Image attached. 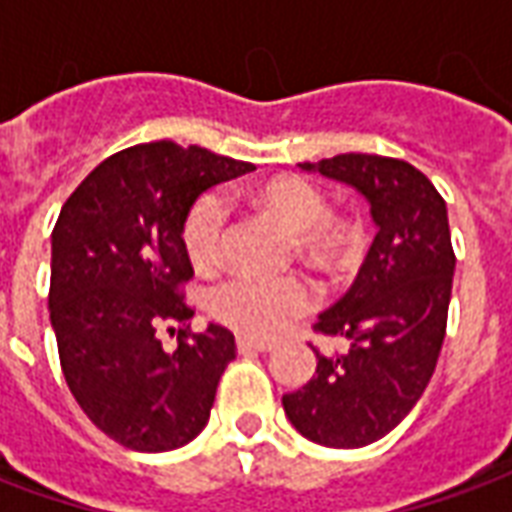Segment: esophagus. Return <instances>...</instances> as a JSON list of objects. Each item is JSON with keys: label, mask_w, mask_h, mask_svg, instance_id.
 I'll return each mask as SVG.
<instances>
[{"label": "esophagus", "mask_w": 512, "mask_h": 512, "mask_svg": "<svg viewBox=\"0 0 512 512\" xmlns=\"http://www.w3.org/2000/svg\"><path fill=\"white\" fill-rule=\"evenodd\" d=\"M274 345L266 343V340H252V337H238V351H244V354H252V351H257V354H268Z\"/></svg>", "instance_id": "34e87169"}]
</instances>
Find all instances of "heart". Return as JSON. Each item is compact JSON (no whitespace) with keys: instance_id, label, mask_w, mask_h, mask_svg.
<instances>
[{"instance_id":"1","label":"heart","mask_w":512,"mask_h":512,"mask_svg":"<svg viewBox=\"0 0 512 512\" xmlns=\"http://www.w3.org/2000/svg\"><path fill=\"white\" fill-rule=\"evenodd\" d=\"M246 202L293 235L299 255L315 266L340 274L362 249V227L354 219L329 213V200L312 180L299 175H274L252 183ZM224 211L216 197H200L191 208L183 244L191 266L208 274L222 263ZM315 293L301 277H238L216 290L213 312L222 323L244 337H277L293 318L310 310Z\"/></svg>"}]
</instances>
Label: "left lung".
<instances>
[{
	"mask_svg": "<svg viewBox=\"0 0 512 512\" xmlns=\"http://www.w3.org/2000/svg\"><path fill=\"white\" fill-rule=\"evenodd\" d=\"M299 167L359 191L376 224L354 285L315 323V332L345 337L348 351L315 348V376L282 397L304 439L354 450L395 430L436 370L455 274L447 205L400 158L343 153Z\"/></svg>",
	"mask_w": 512,
	"mask_h": 512,
	"instance_id": "obj_1",
	"label": "left lung"
}]
</instances>
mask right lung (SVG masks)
<instances>
[{
    "label": "right lung",
    "instance_id": "add662e5",
    "mask_svg": "<svg viewBox=\"0 0 512 512\" xmlns=\"http://www.w3.org/2000/svg\"><path fill=\"white\" fill-rule=\"evenodd\" d=\"M205 147L147 142L101 161L51 233V329L62 376L95 428L136 452L200 436L235 337L189 332L180 285L194 277L183 227L202 191L252 172ZM179 329L167 352L157 332Z\"/></svg>",
    "mask_w": 512,
    "mask_h": 512
}]
</instances>
